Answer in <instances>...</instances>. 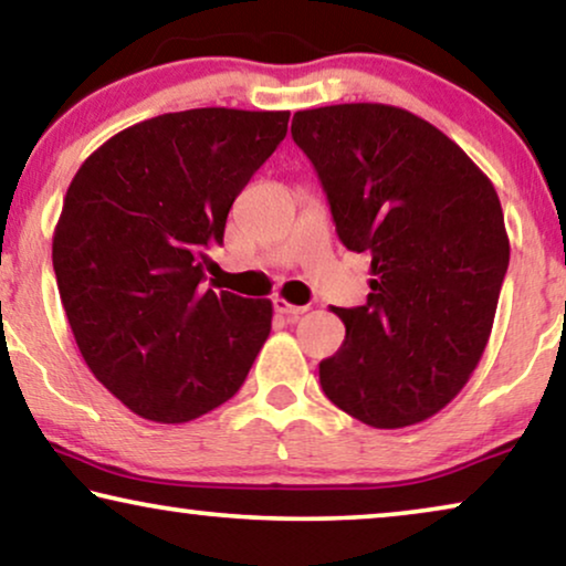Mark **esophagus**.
<instances>
[{"mask_svg": "<svg viewBox=\"0 0 566 566\" xmlns=\"http://www.w3.org/2000/svg\"><path fill=\"white\" fill-rule=\"evenodd\" d=\"M273 306H275L277 314L285 316V319H291V322L298 319V316L306 312V306H296V304H291V301H285V298H275Z\"/></svg>", "mask_w": 566, "mask_h": 566, "instance_id": "1", "label": "esophagus"}]
</instances>
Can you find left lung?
<instances>
[{"mask_svg":"<svg viewBox=\"0 0 566 566\" xmlns=\"http://www.w3.org/2000/svg\"><path fill=\"white\" fill-rule=\"evenodd\" d=\"M337 237L370 254L363 306L319 363L332 405L378 430L438 415L474 374L510 262L497 190L432 123L381 103L298 111L291 126Z\"/></svg>","mask_w":566,"mask_h":566,"instance_id":"8db88e82","label":"left lung"}]
</instances>
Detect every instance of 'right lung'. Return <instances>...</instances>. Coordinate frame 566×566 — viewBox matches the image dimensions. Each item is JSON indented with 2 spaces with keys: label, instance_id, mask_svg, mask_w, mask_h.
Wrapping results in <instances>:
<instances>
[{
  "label": "right lung",
  "instance_id": "right-lung-1",
  "mask_svg": "<svg viewBox=\"0 0 566 566\" xmlns=\"http://www.w3.org/2000/svg\"><path fill=\"white\" fill-rule=\"evenodd\" d=\"M289 111L196 107L142 120L92 151L69 185L53 273L84 363L151 422L221 407L273 322L268 298L203 289L206 247L289 130Z\"/></svg>",
  "mask_w": 566,
  "mask_h": 566
}]
</instances>
